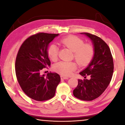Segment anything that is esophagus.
I'll use <instances>...</instances> for the list:
<instances>
[{
	"instance_id": "esophagus-1",
	"label": "esophagus",
	"mask_w": 125,
	"mask_h": 125,
	"mask_svg": "<svg viewBox=\"0 0 125 125\" xmlns=\"http://www.w3.org/2000/svg\"><path fill=\"white\" fill-rule=\"evenodd\" d=\"M61 80H66V79H68V77H65V76H61Z\"/></svg>"
}]
</instances>
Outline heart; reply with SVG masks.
Instances as JSON below:
<instances>
[{
  "label": "heart",
  "mask_w": 125,
  "mask_h": 125,
  "mask_svg": "<svg viewBox=\"0 0 125 125\" xmlns=\"http://www.w3.org/2000/svg\"><path fill=\"white\" fill-rule=\"evenodd\" d=\"M60 43L73 52V58L80 66H86L91 62L95 54L94 46L90 43H84V41L76 36H68L60 40ZM49 59L52 61L57 60L59 48L55 44H52L47 49ZM56 72L62 76L72 74L77 68V64L74 61H62L56 63L53 66Z\"/></svg>",
  "instance_id": "obj_1"
}]
</instances>
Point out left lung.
<instances>
[{
  "instance_id": "obj_1",
  "label": "left lung",
  "mask_w": 125,
  "mask_h": 125,
  "mask_svg": "<svg viewBox=\"0 0 125 125\" xmlns=\"http://www.w3.org/2000/svg\"><path fill=\"white\" fill-rule=\"evenodd\" d=\"M81 33L91 39L95 54L88 67L80 73L84 79H78L73 95L80 100L92 101L100 97L110 83L114 71L113 59L109 46L102 39L89 33Z\"/></svg>"
}]
</instances>
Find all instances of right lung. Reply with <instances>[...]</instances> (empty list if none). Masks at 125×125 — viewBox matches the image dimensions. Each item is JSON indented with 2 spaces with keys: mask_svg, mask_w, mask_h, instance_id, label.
Listing matches in <instances>:
<instances>
[{
  "mask_svg": "<svg viewBox=\"0 0 125 125\" xmlns=\"http://www.w3.org/2000/svg\"><path fill=\"white\" fill-rule=\"evenodd\" d=\"M59 34L39 32L28 37L20 46L15 61V73L21 89L37 101L53 98L60 82L56 73L41 74L43 68L51 65L47 54L49 44Z\"/></svg>",
  "mask_w": 125,
  "mask_h": 125,
  "instance_id": "add662e5",
  "label": "right lung"
}]
</instances>
